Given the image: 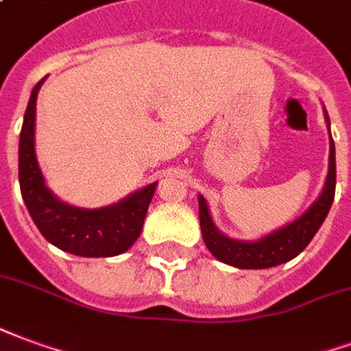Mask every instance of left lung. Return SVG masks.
Returning a JSON list of instances; mask_svg holds the SVG:
<instances>
[{"label": "left lung", "mask_w": 351, "mask_h": 351, "mask_svg": "<svg viewBox=\"0 0 351 351\" xmlns=\"http://www.w3.org/2000/svg\"><path fill=\"white\" fill-rule=\"evenodd\" d=\"M326 121L329 128V117L326 111ZM335 184H337V165H335V143L329 132V171L326 186L320 197L313 202V206L294 223L275 230L256 241H243L221 234L210 217L208 204L204 197L199 195V221H201L202 240L217 261L240 269H264L279 266L282 262L292 261L307 247L318 232L324 219L328 217L335 199Z\"/></svg>", "instance_id": "8db88e82"}]
</instances>
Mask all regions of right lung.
I'll return each mask as SVG.
<instances>
[{"instance_id": "obj_1", "label": "right lung", "mask_w": 351, "mask_h": 351, "mask_svg": "<svg viewBox=\"0 0 351 351\" xmlns=\"http://www.w3.org/2000/svg\"><path fill=\"white\" fill-rule=\"evenodd\" d=\"M44 80L31 90L20 132L18 178L23 202L40 234L61 251L77 256L121 255L128 251L141 234L158 182L149 184L124 201L106 208H77L59 201L46 188L35 154V110L38 89Z\"/></svg>"}]
</instances>
